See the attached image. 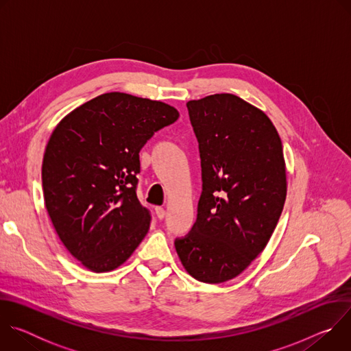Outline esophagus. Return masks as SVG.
Returning a JSON list of instances; mask_svg holds the SVG:
<instances>
[{
  "mask_svg": "<svg viewBox=\"0 0 351 351\" xmlns=\"http://www.w3.org/2000/svg\"><path fill=\"white\" fill-rule=\"evenodd\" d=\"M156 214H157V217H158L160 219H162L167 213H165V208H162V207H156Z\"/></svg>",
  "mask_w": 351,
  "mask_h": 351,
  "instance_id": "34e87169",
  "label": "esophagus"
}]
</instances>
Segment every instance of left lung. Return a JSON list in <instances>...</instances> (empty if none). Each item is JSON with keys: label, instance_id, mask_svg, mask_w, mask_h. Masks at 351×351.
<instances>
[{"label": "left lung", "instance_id": "1", "mask_svg": "<svg viewBox=\"0 0 351 351\" xmlns=\"http://www.w3.org/2000/svg\"><path fill=\"white\" fill-rule=\"evenodd\" d=\"M186 106L198 140L203 193L194 226L175 248L194 279L222 283L263 253L276 228L287 191L282 141L265 112L234 94Z\"/></svg>", "mask_w": 351, "mask_h": 351}]
</instances>
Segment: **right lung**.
I'll list each match as a JSON object with an SVG mask.
<instances>
[{"instance_id":"1","label":"right lung","mask_w":351,"mask_h":351,"mask_svg":"<svg viewBox=\"0 0 351 351\" xmlns=\"http://www.w3.org/2000/svg\"><path fill=\"white\" fill-rule=\"evenodd\" d=\"M178 118L169 104L112 91L54 129L41 167L44 203L58 237L87 269H117L147 234L152 217L136 195L138 153Z\"/></svg>"}]
</instances>
